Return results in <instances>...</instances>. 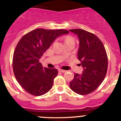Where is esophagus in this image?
Here are the masks:
<instances>
[{"mask_svg":"<svg viewBox=\"0 0 121 121\" xmlns=\"http://www.w3.org/2000/svg\"><path fill=\"white\" fill-rule=\"evenodd\" d=\"M58 71L60 72V73H65V72H66V71L64 70V69H58Z\"/></svg>","mask_w":121,"mask_h":121,"instance_id":"obj_1","label":"esophagus"}]
</instances>
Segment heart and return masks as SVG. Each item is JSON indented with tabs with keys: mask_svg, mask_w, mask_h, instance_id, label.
Listing matches in <instances>:
<instances>
[{
	"mask_svg": "<svg viewBox=\"0 0 121 121\" xmlns=\"http://www.w3.org/2000/svg\"><path fill=\"white\" fill-rule=\"evenodd\" d=\"M70 40H73V41H74V39H73V38L69 37V36H68V37H66V39H65V42L67 41H70Z\"/></svg>",
	"mask_w": 121,
	"mask_h": 121,
	"instance_id": "heart-1",
	"label": "heart"
}]
</instances>
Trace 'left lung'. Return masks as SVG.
Instances as JSON below:
<instances>
[{"label":"left lung","instance_id":"obj_1","mask_svg":"<svg viewBox=\"0 0 121 121\" xmlns=\"http://www.w3.org/2000/svg\"><path fill=\"white\" fill-rule=\"evenodd\" d=\"M69 31L78 37V58L84 69L82 74H74L69 87L78 94H88L104 80L108 68L107 52L102 41L94 34L80 29Z\"/></svg>","mask_w":121,"mask_h":121}]
</instances>
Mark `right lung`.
I'll return each mask as SVG.
<instances>
[{"label": "right lung", "instance_id": "add662e5", "mask_svg": "<svg viewBox=\"0 0 121 121\" xmlns=\"http://www.w3.org/2000/svg\"><path fill=\"white\" fill-rule=\"evenodd\" d=\"M68 33L63 29H36L19 40L13 54V72L18 82L29 94L42 95L52 88L58 70L43 67L39 60L57 37Z\"/></svg>", "mask_w": 121, "mask_h": 121}]
</instances>
